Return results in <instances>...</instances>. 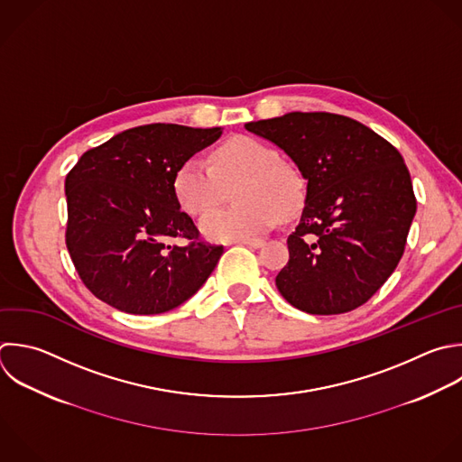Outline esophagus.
<instances>
[{
	"instance_id": "esophagus-1",
	"label": "esophagus",
	"mask_w": 462,
	"mask_h": 462,
	"mask_svg": "<svg viewBox=\"0 0 462 462\" xmlns=\"http://www.w3.org/2000/svg\"><path fill=\"white\" fill-rule=\"evenodd\" d=\"M238 244H242V245H247V247H254V249H258V247H262V245H263V240H240Z\"/></svg>"
}]
</instances>
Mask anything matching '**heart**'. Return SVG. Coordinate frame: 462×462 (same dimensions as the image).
Masks as SVG:
<instances>
[{
	"instance_id": "1",
	"label": "heart",
	"mask_w": 462,
	"mask_h": 462,
	"mask_svg": "<svg viewBox=\"0 0 462 462\" xmlns=\"http://www.w3.org/2000/svg\"><path fill=\"white\" fill-rule=\"evenodd\" d=\"M233 208L215 211L200 222L206 238L233 242L254 238L271 229L278 217H294L303 204V180L298 170L280 153L253 137H233L220 144L206 162L186 159L173 177L179 206L191 217H202L229 197L235 188Z\"/></svg>"
}]
</instances>
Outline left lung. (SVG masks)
Returning <instances> with one entry per match:
<instances>
[{
    "instance_id": "left-lung-1",
    "label": "left lung",
    "mask_w": 462,
    "mask_h": 462,
    "mask_svg": "<svg viewBox=\"0 0 462 462\" xmlns=\"http://www.w3.org/2000/svg\"><path fill=\"white\" fill-rule=\"evenodd\" d=\"M245 130L283 150L307 180L276 276L280 294L309 314L368 301L397 267L417 209L401 153L368 126L327 112H291Z\"/></svg>"
}]
</instances>
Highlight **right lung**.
<instances>
[{
	"instance_id": "add662e5",
	"label": "right lung",
	"mask_w": 462,
	"mask_h": 462,
	"mask_svg": "<svg viewBox=\"0 0 462 462\" xmlns=\"http://www.w3.org/2000/svg\"><path fill=\"white\" fill-rule=\"evenodd\" d=\"M220 135L222 128L144 125L88 150L70 170L67 247L96 298L128 314H161L206 283L224 247L199 240L173 177Z\"/></svg>"
}]
</instances>
